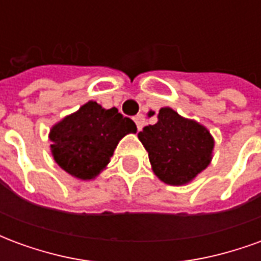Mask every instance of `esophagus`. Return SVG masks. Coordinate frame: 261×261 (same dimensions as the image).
<instances>
[{
	"label": "esophagus",
	"mask_w": 261,
	"mask_h": 261,
	"mask_svg": "<svg viewBox=\"0 0 261 261\" xmlns=\"http://www.w3.org/2000/svg\"><path fill=\"white\" fill-rule=\"evenodd\" d=\"M134 121H136L138 131L142 130V127L145 124V117H144V114H137L136 117H134Z\"/></svg>",
	"instance_id": "obj_1"
}]
</instances>
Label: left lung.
<instances>
[{
  "instance_id": "left-lung-1",
  "label": "left lung",
  "mask_w": 261,
  "mask_h": 261,
  "mask_svg": "<svg viewBox=\"0 0 261 261\" xmlns=\"http://www.w3.org/2000/svg\"><path fill=\"white\" fill-rule=\"evenodd\" d=\"M155 112H149L151 117ZM158 121L144 127L138 138L147 149L151 168L170 186L190 183L213 161L215 141L207 127L186 119L172 108H162Z\"/></svg>"
}]
</instances>
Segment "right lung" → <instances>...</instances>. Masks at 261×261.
Instances as JSON below:
<instances>
[{"instance_id":"1","label":"right lung","mask_w":261,"mask_h":261,"mask_svg":"<svg viewBox=\"0 0 261 261\" xmlns=\"http://www.w3.org/2000/svg\"><path fill=\"white\" fill-rule=\"evenodd\" d=\"M137 125L116 108L95 100L82 105L50 128V151L60 168L78 180H93L110 162L120 140Z\"/></svg>"}]
</instances>
